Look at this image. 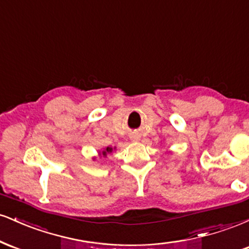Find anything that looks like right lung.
Masks as SVG:
<instances>
[{"label": "right lung", "mask_w": 249, "mask_h": 249, "mask_svg": "<svg viewBox=\"0 0 249 249\" xmlns=\"http://www.w3.org/2000/svg\"><path fill=\"white\" fill-rule=\"evenodd\" d=\"M111 151H112V148H111V147H107V150L103 151V156H107V152H111Z\"/></svg>", "instance_id": "right-lung-1"}]
</instances>
